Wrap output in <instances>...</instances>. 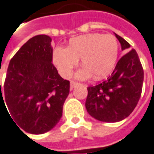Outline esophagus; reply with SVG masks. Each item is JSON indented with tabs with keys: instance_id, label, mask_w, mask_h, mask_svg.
<instances>
[{
	"instance_id": "1",
	"label": "esophagus",
	"mask_w": 154,
	"mask_h": 154,
	"mask_svg": "<svg viewBox=\"0 0 154 154\" xmlns=\"http://www.w3.org/2000/svg\"><path fill=\"white\" fill-rule=\"evenodd\" d=\"M76 85H78V83L77 82H75V81H70V89L72 90V89H74V88L76 86Z\"/></svg>"
}]
</instances>
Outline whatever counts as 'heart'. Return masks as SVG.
<instances>
[{"label":"heart","mask_w":154,"mask_h":154,"mask_svg":"<svg viewBox=\"0 0 154 154\" xmlns=\"http://www.w3.org/2000/svg\"><path fill=\"white\" fill-rule=\"evenodd\" d=\"M119 54V43L113 35L90 33L69 40L67 48L56 47L53 50V62L64 78L72 75L73 69L81 59L84 67L77 74L79 79L93 76L102 79L115 68Z\"/></svg>","instance_id":"obj_1"}]
</instances>
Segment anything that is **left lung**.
Listing matches in <instances>:
<instances>
[{
    "label": "left lung",
    "instance_id": "left-lung-1",
    "mask_svg": "<svg viewBox=\"0 0 154 154\" xmlns=\"http://www.w3.org/2000/svg\"><path fill=\"white\" fill-rule=\"evenodd\" d=\"M122 50H129L130 44L115 34ZM143 69L135 49H131L117 62L111 76L95 86L87 88L85 107L95 119L116 122L132 113L139 100L143 90Z\"/></svg>",
    "mask_w": 154,
    "mask_h": 154
}]
</instances>
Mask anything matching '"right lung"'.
I'll use <instances>...</instances> for the list:
<instances>
[{
	"mask_svg": "<svg viewBox=\"0 0 154 154\" xmlns=\"http://www.w3.org/2000/svg\"><path fill=\"white\" fill-rule=\"evenodd\" d=\"M51 41L47 35H37L23 44L9 63L3 93L1 89V102L4 96L12 121L32 134L54 128L69 93V81L52 63Z\"/></svg>",
	"mask_w": 154,
	"mask_h": 154,
	"instance_id": "obj_1",
	"label": "right lung"
}]
</instances>
